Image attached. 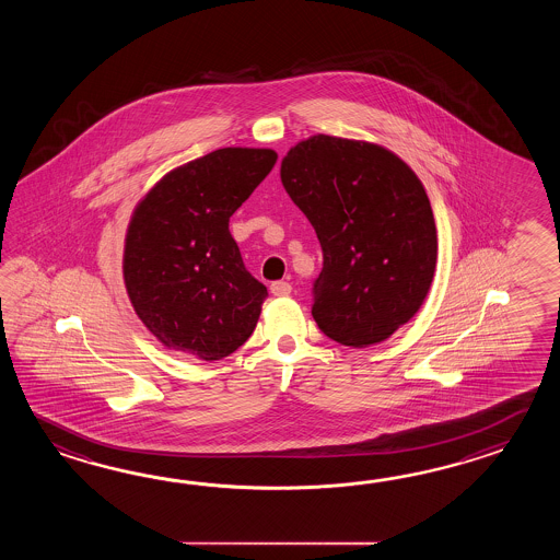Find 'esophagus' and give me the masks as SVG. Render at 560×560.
Instances as JSON below:
<instances>
[{"label":"esophagus","instance_id":"obj_1","mask_svg":"<svg viewBox=\"0 0 560 560\" xmlns=\"http://www.w3.org/2000/svg\"><path fill=\"white\" fill-rule=\"evenodd\" d=\"M270 292L275 294V296H288L290 292H292V285L288 284V282H272L270 285Z\"/></svg>","mask_w":560,"mask_h":560}]
</instances>
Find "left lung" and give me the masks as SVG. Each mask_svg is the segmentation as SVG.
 Instances as JSON below:
<instances>
[{
    "label": "left lung",
    "instance_id": "obj_1",
    "mask_svg": "<svg viewBox=\"0 0 560 560\" xmlns=\"http://www.w3.org/2000/svg\"><path fill=\"white\" fill-rule=\"evenodd\" d=\"M280 178L320 240L312 304L318 328L354 348L390 338L422 306L436 268L422 182L378 143L326 133L290 148Z\"/></svg>",
    "mask_w": 560,
    "mask_h": 560
}]
</instances>
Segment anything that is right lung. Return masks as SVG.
<instances>
[{"label":"right lung","instance_id":"right-lung-1","mask_svg":"<svg viewBox=\"0 0 560 560\" xmlns=\"http://www.w3.org/2000/svg\"><path fill=\"white\" fill-rule=\"evenodd\" d=\"M276 160L268 148H222L167 172L136 206L124 282L170 350L212 362L254 332L268 290L246 270L228 222Z\"/></svg>","mask_w":560,"mask_h":560}]
</instances>
